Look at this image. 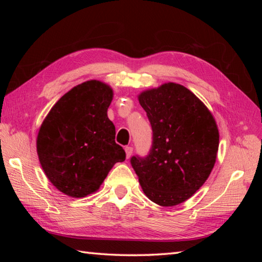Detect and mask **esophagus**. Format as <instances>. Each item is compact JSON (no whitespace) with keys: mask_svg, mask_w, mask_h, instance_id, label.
<instances>
[{"mask_svg":"<svg viewBox=\"0 0 262 262\" xmlns=\"http://www.w3.org/2000/svg\"><path fill=\"white\" fill-rule=\"evenodd\" d=\"M125 152H126V157H127V159H129V158L132 157V154H133V147H132V146H127V147H125Z\"/></svg>","mask_w":262,"mask_h":262,"instance_id":"1","label":"esophagus"}]
</instances>
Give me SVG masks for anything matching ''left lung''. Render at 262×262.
Wrapping results in <instances>:
<instances>
[{
  "label": "left lung",
  "instance_id": "1",
  "mask_svg": "<svg viewBox=\"0 0 262 262\" xmlns=\"http://www.w3.org/2000/svg\"><path fill=\"white\" fill-rule=\"evenodd\" d=\"M153 130L146 158L132 166L146 197L163 207L190 198L213 170L220 144L214 116L181 84L169 82L138 94Z\"/></svg>",
  "mask_w": 262,
  "mask_h": 262
}]
</instances>
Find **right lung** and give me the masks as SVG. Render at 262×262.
Returning a JSON list of instances; mask_svg holds the SVG:
<instances>
[{"label":"right lung","mask_w":262,"mask_h":262,"mask_svg":"<svg viewBox=\"0 0 262 262\" xmlns=\"http://www.w3.org/2000/svg\"><path fill=\"white\" fill-rule=\"evenodd\" d=\"M114 90L90 80L65 93L39 128L37 153L48 180L60 192L83 198L96 192L126 153L115 142L107 111Z\"/></svg>","instance_id":"add662e5"}]
</instances>
